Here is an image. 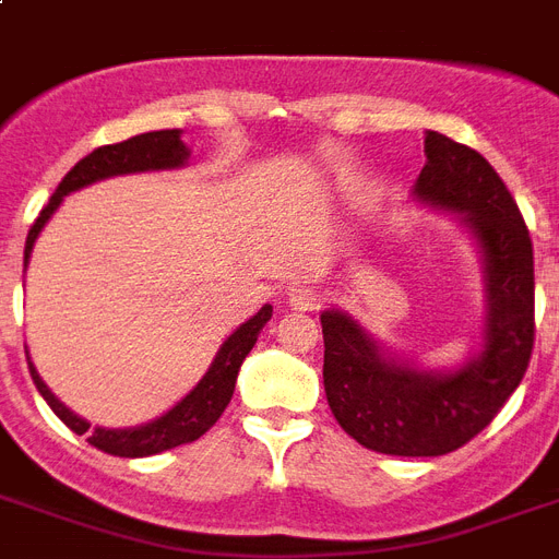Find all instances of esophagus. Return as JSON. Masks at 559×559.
Instances as JSON below:
<instances>
[{"instance_id": "obj_1", "label": "esophagus", "mask_w": 559, "mask_h": 559, "mask_svg": "<svg viewBox=\"0 0 559 559\" xmlns=\"http://www.w3.org/2000/svg\"><path fill=\"white\" fill-rule=\"evenodd\" d=\"M319 301H322V296H319V289L313 287H298L289 293V307H293V310H316Z\"/></svg>"}]
</instances>
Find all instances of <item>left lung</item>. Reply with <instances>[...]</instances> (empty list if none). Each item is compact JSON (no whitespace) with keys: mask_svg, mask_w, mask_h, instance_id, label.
Returning a JSON list of instances; mask_svg holds the SVG:
<instances>
[{"mask_svg":"<svg viewBox=\"0 0 559 559\" xmlns=\"http://www.w3.org/2000/svg\"><path fill=\"white\" fill-rule=\"evenodd\" d=\"M415 197L459 214L485 263L481 350L455 371L389 357L342 310H324V394L362 447L403 459L447 455L473 441L508 403L534 350V246L511 191L467 144L429 130Z\"/></svg>","mask_w":559,"mask_h":559,"instance_id":"8db88e82","label":"left lung"}]
</instances>
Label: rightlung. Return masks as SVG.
Returning a JSON list of instances; mask_svg holds the SVG:
<instances>
[{"instance_id": "add662e5", "label": "right lung", "mask_w": 559, "mask_h": 559, "mask_svg": "<svg viewBox=\"0 0 559 559\" xmlns=\"http://www.w3.org/2000/svg\"><path fill=\"white\" fill-rule=\"evenodd\" d=\"M188 147L182 142V130H153V133H142L127 139V142L118 144H104L98 151H92L90 156H83L78 165H74L69 174L63 177V182L57 186V191L51 193V200L39 217L34 219V226L28 231V240H25V266H28L31 249H34V240L39 237L43 226L48 223V217L55 214L57 205L63 202L66 193L81 191V188L92 186V182H100V179L121 177V174H144V170H170L182 168L188 162ZM272 319V305H263L258 313L237 328L223 348L217 350V357L211 362V368L205 371L197 385L188 391L186 397L179 400L177 406L165 412L162 417L151 420V424L130 426V429H104V426H95L90 429V424L78 417L72 408H66L60 400L51 394L46 382L39 380L37 368L28 357V371L31 380L37 385V391L43 394L51 412H55L60 420H63L72 432L86 435V441L92 447H98L100 452H109V455H118V459H144V455H156V452L174 450V447H182V443L197 441L200 435H205L211 426L217 424V417L226 412L228 400L235 394L237 371L243 366V359L249 357V350L254 348V342L261 336L263 324Z\"/></svg>"}]
</instances>
